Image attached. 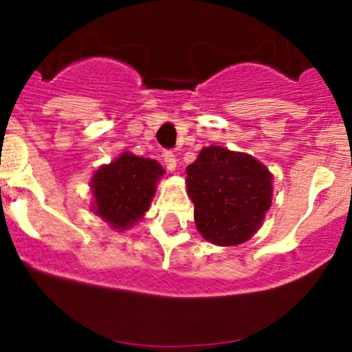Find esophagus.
<instances>
[{"label":"esophagus","mask_w":352,"mask_h":352,"mask_svg":"<svg viewBox=\"0 0 352 352\" xmlns=\"http://www.w3.org/2000/svg\"><path fill=\"white\" fill-rule=\"evenodd\" d=\"M163 162H165V166L170 172H173V170L177 168V158L172 151H165V153H163Z\"/></svg>","instance_id":"1"}]
</instances>
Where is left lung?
<instances>
[{
    "instance_id": "obj_1",
    "label": "left lung",
    "mask_w": 352,
    "mask_h": 352,
    "mask_svg": "<svg viewBox=\"0 0 352 352\" xmlns=\"http://www.w3.org/2000/svg\"><path fill=\"white\" fill-rule=\"evenodd\" d=\"M186 172L194 221L208 242L240 245L261 228L272 204V173L258 160L206 146Z\"/></svg>"
}]
</instances>
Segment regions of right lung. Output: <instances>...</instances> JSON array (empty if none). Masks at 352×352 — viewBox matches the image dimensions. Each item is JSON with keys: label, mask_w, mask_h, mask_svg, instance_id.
<instances>
[{"label": "right lung", "mask_w": 352, "mask_h": 352, "mask_svg": "<svg viewBox=\"0 0 352 352\" xmlns=\"http://www.w3.org/2000/svg\"><path fill=\"white\" fill-rule=\"evenodd\" d=\"M165 170L158 162L133 153H122L91 177L95 214L116 230H127L140 221L150 208L156 182Z\"/></svg>", "instance_id": "1"}]
</instances>
